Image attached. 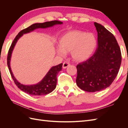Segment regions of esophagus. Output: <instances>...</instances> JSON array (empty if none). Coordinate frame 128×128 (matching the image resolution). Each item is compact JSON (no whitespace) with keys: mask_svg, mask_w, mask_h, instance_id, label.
Segmentation results:
<instances>
[{"mask_svg":"<svg viewBox=\"0 0 128 128\" xmlns=\"http://www.w3.org/2000/svg\"><path fill=\"white\" fill-rule=\"evenodd\" d=\"M69 66H70V64H69V63H68V62H64V64H63V65H62V67L64 68V69H66V68H67L68 67H69Z\"/></svg>","mask_w":128,"mask_h":128,"instance_id":"esophagus-1","label":"esophagus"}]
</instances>
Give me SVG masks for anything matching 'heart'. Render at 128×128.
I'll list each match as a JSON object with an SVG mask.
<instances>
[{"instance_id":"b5f03b06","label":"heart","mask_w":128,"mask_h":128,"mask_svg":"<svg viewBox=\"0 0 128 128\" xmlns=\"http://www.w3.org/2000/svg\"><path fill=\"white\" fill-rule=\"evenodd\" d=\"M59 45L56 49L57 54L64 56L66 52H71L72 60L80 62L88 59L94 54L97 40L94 34L74 30L66 32L60 37Z\"/></svg>"}]
</instances>
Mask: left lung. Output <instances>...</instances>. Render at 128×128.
<instances>
[{"label":"left lung","instance_id":"1","mask_svg":"<svg viewBox=\"0 0 128 128\" xmlns=\"http://www.w3.org/2000/svg\"><path fill=\"white\" fill-rule=\"evenodd\" d=\"M98 46L94 54L76 66V84L80 88L94 92L109 87L115 79L121 64V52L115 37L96 22Z\"/></svg>","mask_w":128,"mask_h":128}]
</instances>
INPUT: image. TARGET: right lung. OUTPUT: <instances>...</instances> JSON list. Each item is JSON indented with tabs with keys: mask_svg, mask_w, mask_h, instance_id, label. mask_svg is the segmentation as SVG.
I'll return each mask as SVG.
<instances>
[{
	"mask_svg": "<svg viewBox=\"0 0 128 128\" xmlns=\"http://www.w3.org/2000/svg\"><path fill=\"white\" fill-rule=\"evenodd\" d=\"M63 23L59 21H52L49 22H46L44 23H37L34 24L32 26H29L24 30H21L18 34V35L15 38L12 44L8 53L7 56V65L9 69L10 72L12 77L14 81L15 84L21 90L26 92V94L32 95V96H42L48 94L52 92L56 88L57 83L56 76L58 74L60 71L62 70V64H60L58 65L53 66L50 69L49 71L46 74L43 78L40 80V82L37 84L33 85H24L20 82L15 78L12 71L11 70L10 62L11 59L12 54L14 48L16 45L18 40L19 38H21L24 34H28L30 32H32L35 29L42 28L45 29L50 27L53 26L56 24H61Z\"/></svg>",
	"mask_w": 128,
	"mask_h": 128,
	"instance_id": "obj_1",
	"label": "right lung"
}]
</instances>
